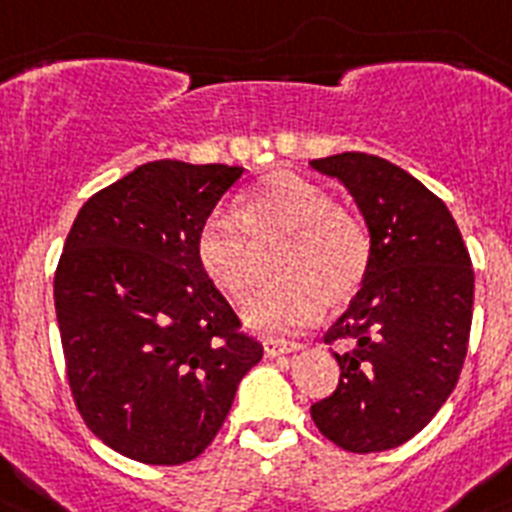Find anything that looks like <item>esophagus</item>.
I'll return each mask as SVG.
<instances>
[{"label":"esophagus","instance_id":"34e87169","mask_svg":"<svg viewBox=\"0 0 512 512\" xmlns=\"http://www.w3.org/2000/svg\"><path fill=\"white\" fill-rule=\"evenodd\" d=\"M262 348H265V355L268 358H275V355H286V353H296L304 345L301 342H286V340H275V337H268V340L262 342Z\"/></svg>","mask_w":512,"mask_h":512}]
</instances>
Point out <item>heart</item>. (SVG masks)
I'll use <instances>...</instances> for the list:
<instances>
[{"label":"heart","mask_w":512,"mask_h":512,"mask_svg":"<svg viewBox=\"0 0 512 512\" xmlns=\"http://www.w3.org/2000/svg\"><path fill=\"white\" fill-rule=\"evenodd\" d=\"M288 234L275 262L283 281L262 288L244 306V322L265 335H291L327 304H345L361 291L371 268V239L335 195L296 172H270L244 195L242 211L219 206L203 219L195 257L208 281L229 301L252 288V237Z\"/></svg>","instance_id":"heart-1"}]
</instances>
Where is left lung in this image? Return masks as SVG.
<instances>
[{"label": "left lung", "instance_id": "1", "mask_svg": "<svg viewBox=\"0 0 512 512\" xmlns=\"http://www.w3.org/2000/svg\"><path fill=\"white\" fill-rule=\"evenodd\" d=\"M337 177L371 234V268L324 342L340 384L311 404L324 438L353 453L389 451L420 433L456 389L474 306V270L438 195L397 164L363 151L311 159Z\"/></svg>", "mask_w": 512, "mask_h": 512}]
</instances>
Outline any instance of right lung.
<instances>
[{
    "mask_svg": "<svg viewBox=\"0 0 512 512\" xmlns=\"http://www.w3.org/2000/svg\"><path fill=\"white\" fill-rule=\"evenodd\" d=\"M242 167L159 159L77 213L53 278L71 397L105 446L193 461L224 425L262 345L206 278L195 237Z\"/></svg>",
    "mask_w": 512,
    "mask_h": 512,
    "instance_id": "add662e5",
    "label": "right lung"
}]
</instances>
